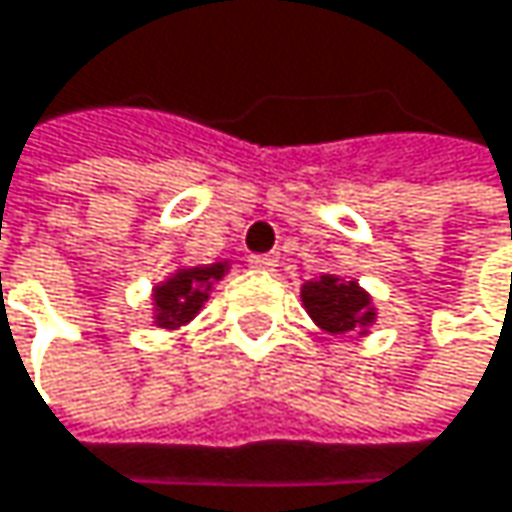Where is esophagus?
Instances as JSON below:
<instances>
[{
	"mask_svg": "<svg viewBox=\"0 0 512 512\" xmlns=\"http://www.w3.org/2000/svg\"><path fill=\"white\" fill-rule=\"evenodd\" d=\"M249 266L260 269V272H272L278 266V255H252L249 257Z\"/></svg>",
	"mask_w": 512,
	"mask_h": 512,
	"instance_id": "esophagus-1",
	"label": "esophagus"
}]
</instances>
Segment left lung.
I'll return each instance as SVG.
<instances>
[{"label": "left lung", "instance_id": "1", "mask_svg": "<svg viewBox=\"0 0 512 512\" xmlns=\"http://www.w3.org/2000/svg\"><path fill=\"white\" fill-rule=\"evenodd\" d=\"M302 305L311 320L329 335H367L376 323L373 299L358 281H344L338 275H320L302 284Z\"/></svg>", "mask_w": 512, "mask_h": 512}]
</instances>
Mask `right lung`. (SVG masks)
Returning <instances> with one entry per match:
<instances>
[{
  "instance_id": "obj_1",
  "label": "right lung",
  "mask_w": 512,
  "mask_h": 512,
  "mask_svg": "<svg viewBox=\"0 0 512 512\" xmlns=\"http://www.w3.org/2000/svg\"><path fill=\"white\" fill-rule=\"evenodd\" d=\"M228 260L210 266H180L154 287V323L159 329H177L189 323L210 299L213 281H222Z\"/></svg>"
}]
</instances>
